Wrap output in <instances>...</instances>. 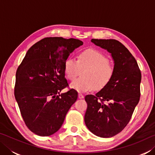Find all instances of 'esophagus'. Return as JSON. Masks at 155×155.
<instances>
[{
    "instance_id": "esophagus-1",
    "label": "esophagus",
    "mask_w": 155,
    "mask_h": 155,
    "mask_svg": "<svg viewBox=\"0 0 155 155\" xmlns=\"http://www.w3.org/2000/svg\"><path fill=\"white\" fill-rule=\"evenodd\" d=\"M84 98V96L82 94H81V93L78 94V98L82 99V98Z\"/></svg>"
}]
</instances>
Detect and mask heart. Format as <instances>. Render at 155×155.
<instances>
[{"label": "heart", "instance_id": "b5f03b06", "mask_svg": "<svg viewBox=\"0 0 155 155\" xmlns=\"http://www.w3.org/2000/svg\"><path fill=\"white\" fill-rule=\"evenodd\" d=\"M80 70H83L82 77L70 84V87L78 92H87L95 88L101 90L111 81L114 73V65L108 58L92 49L81 52L77 60L70 57L65 61L64 72L69 80H74Z\"/></svg>", "mask_w": 155, "mask_h": 155}]
</instances>
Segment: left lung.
<instances>
[{
    "mask_svg": "<svg viewBox=\"0 0 155 155\" xmlns=\"http://www.w3.org/2000/svg\"><path fill=\"white\" fill-rule=\"evenodd\" d=\"M95 45L107 50L114 61L110 82L95 95H87L85 123L93 134L111 137L129 122L140 98L141 71L135 57L115 40L91 39Z\"/></svg>",
    "mask_w": 155,
    "mask_h": 155,
    "instance_id": "obj_1",
    "label": "left lung"
}]
</instances>
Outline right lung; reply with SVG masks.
<instances>
[{"label": "right lung", "instance_id": "1", "mask_svg": "<svg viewBox=\"0 0 155 155\" xmlns=\"http://www.w3.org/2000/svg\"><path fill=\"white\" fill-rule=\"evenodd\" d=\"M83 44L74 38H44L28 49L18 68L15 98L25 124L35 134L44 137L56 133L77 100L73 89L60 92L68 86L65 61Z\"/></svg>", "mask_w": 155, "mask_h": 155}]
</instances>
